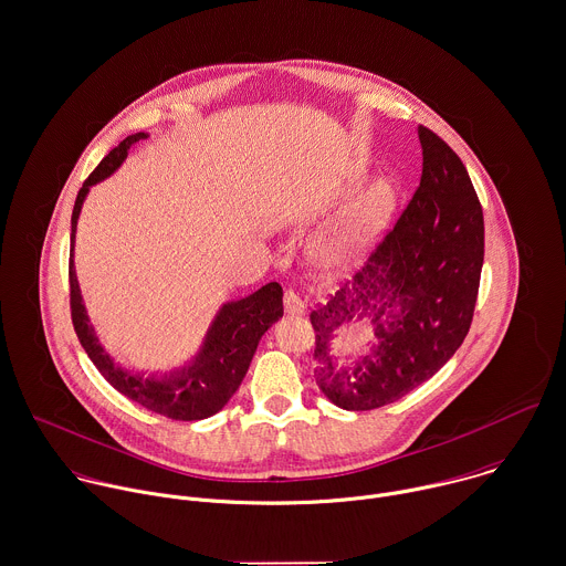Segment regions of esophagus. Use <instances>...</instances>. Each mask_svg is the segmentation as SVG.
Here are the masks:
<instances>
[{
  "mask_svg": "<svg viewBox=\"0 0 566 566\" xmlns=\"http://www.w3.org/2000/svg\"><path fill=\"white\" fill-rule=\"evenodd\" d=\"M283 303H285V312H287L290 316H301V314H305V310H307L305 298H303L298 292H294V290H287V292H285Z\"/></svg>",
  "mask_w": 566,
  "mask_h": 566,
  "instance_id": "1",
  "label": "esophagus"
}]
</instances>
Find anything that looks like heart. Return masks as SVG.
<instances>
[{"instance_id":"1","label":"heart","mask_w":566,"mask_h":566,"mask_svg":"<svg viewBox=\"0 0 566 566\" xmlns=\"http://www.w3.org/2000/svg\"><path fill=\"white\" fill-rule=\"evenodd\" d=\"M390 201H392V195L384 185H377L374 189L367 190L347 210L340 228L327 241L321 243V256L327 261L349 259L384 223L390 210Z\"/></svg>"}]
</instances>
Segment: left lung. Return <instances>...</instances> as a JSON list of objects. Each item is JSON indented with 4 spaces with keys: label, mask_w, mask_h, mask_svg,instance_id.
I'll list each match as a JSON object with an SVG mask.
<instances>
[{
    "label": "left lung",
    "mask_w": 566,
    "mask_h": 566,
    "mask_svg": "<svg viewBox=\"0 0 566 566\" xmlns=\"http://www.w3.org/2000/svg\"><path fill=\"white\" fill-rule=\"evenodd\" d=\"M421 180L397 223L381 234L352 285L312 310L314 377L345 410H374L434 376L465 340L479 296L483 208L461 158L417 127ZM371 317L378 345L356 364L328 354L345 322Z\"/></svg>",
    "instance_id": "8db88e82"
}]
</instances>
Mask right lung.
<instances>
[{
  "mask_svg": "<svg viewBox=\"0 0 566 566\" xmlns=\"http://www.w3.org/2000/svg\"><path fill=\"white\" fill-rule=\"evenodd\" d=\"M147 138V134L127 136L118 147H114L101 165L90 174L76 195L72 210V237H70V312L74 332L96 365L101 376L105 377L118 392L129 397L132 401L145 406L151 412L176 421H195L206 419L221 410L228 399L237 392L241 379L248 374L252 356L261 336L268 332L272 323L283 316V287L279 283H268L254 294L228 303L217 314L203 349L195 358V363L176 371L167 379L156 377L132 376L114 365V360L103 352L98 338L94 336V327L83 307L76 272H74V232L83 199L90 187L109 178L127 158V151L134 143Z\"/></svg>",
  "mask_w": 566,
  "mask_h": 566,
  "instance_id": "add662e5",
  "label": "right lung"
}]
</instances>
